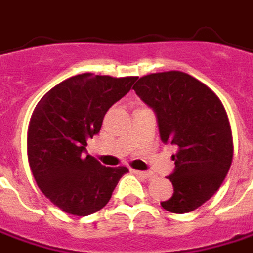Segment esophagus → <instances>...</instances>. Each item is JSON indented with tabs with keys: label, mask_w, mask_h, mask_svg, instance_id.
I'll list each match as a JSON object with an SVG mask.
<instances>
[{
	"label": "esophagus",
	"mask_w": 253,
	"mask_h": 253,
	"mask_svg": "<svg viewBox=\"0 0 253 253\" xmlns=\"http://www.w3.org/2000/svg\"><path fill=\"white\" fill-rule=\"evenodd\" d=\"M134 174L142 176V178H145V179H151V178H153V174L149 172V171H134Z\"/></svg>",
	"instance_id": "obj_1"
}]
</instances>
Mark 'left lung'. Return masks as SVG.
<instances>
[{
  "mask_svg": "<svg viewBox=\"0 0 253 253\" xmlns=\"http://www.w3.org/2000/svg\"><path fill=\"white\" fill-rule=\"evenodd\" d=\"M132 89L153 109L162 141L178 148L167 176L174 193L160 204L169 212H190L212 197L230 169L233 137L225 108L212 90L181 71L139 78Z\"/></svg>",
  "mask_w": 253,
  "mask_h": 253,
  "instance_id": "obj_1",
  "label": "left lung"
}]
</instances>
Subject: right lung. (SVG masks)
I'll use <instances>...</instances> for the list:
<instances>
[{
	"label": "right lung",
	"mask_w": 253,
	"mask_h": 253,
	"mask_svg": "<svg viewBox=\"0 0 253 253\" xmlns=\"http://www.w3.org/2000/svg\"><path fill=\"white\" fill-rule=\"evenodd\" d=\"M137 77L81 74L41 98L28 127V162L42 193L67 213L86 216L111 199L126 167H105L87 155V139L101 130L108 109Z\"/></svg>",
	"instance_id": "obj_1"
}]
</instances>
